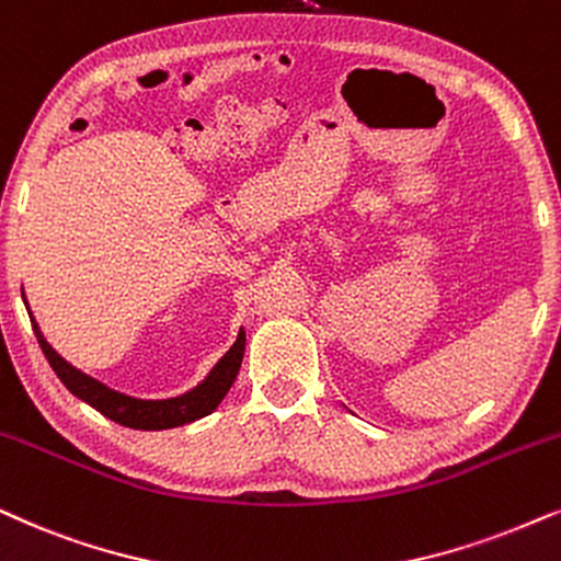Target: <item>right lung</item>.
Segmentation results:
<instances>
[{
  "mask_svg": "<svg viewBox=\"0 0 561 561\" xmlns=\"http://www.w3.org/2000/svg\"><path fill=\"white\" fill-rule=\"evenodd\" d=\"M31 322H33V332L35 337H38L43 355L48 358L50 368L56 370V376L61 378L64 387H67L75 397L82 399V402L94 407L98 412H103L105 417H111L113 423L134 427V431H167V427L195 423V420L206 417V414L214 412L216 407L221 404V399L227 397L231 383H234L239 366H242L244 340H247L244 330L239 332L237 343L231 345V351L216 363V368L206 376V381L198 383L193 391H187L183 397L149 402V399H134V397L121 394V391L107 389L105 383L94 381V378L84 376L82 370L69 366V363L46 343V337L41 334V327L35 324L33 317Z\"/></svg>",
  "mask_w": 561,
  "mask_h": 561,
  "instance_id": "obj_1",
  "label": "right lung"
}]
</instances>
